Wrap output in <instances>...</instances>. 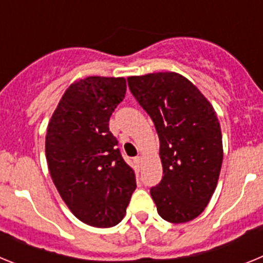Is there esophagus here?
Masks as SVG:
<instances>
[{"label": "esophagus", "instance_id": "34e87169", "mask_svg": "<svg viewBox=\"0 0 263 263\" xmlns=\"http://www.w3.org/2000/svg\"><path fill=\"white\" fill-rule=\"evenodd\" d=\"M134 163H136L137 167H141V164H142V158L141 157L134 158Z\"/></svg>", "mask_w": 263, "mask_h": 263}]
</instances>
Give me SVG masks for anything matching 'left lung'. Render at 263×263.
<instances>
[{"label":"left lung","instance_id":"obj_1","mask_svg":"<svg viewBox=\"0 0 263 263\" xmlns=\"http://www.w3.org/2000/svg\"><path fill=\"white\" fill-rule=\"evenodd\" d=\"M130 92L152 117L159 137L163 178L152 187L166 221H191L204 211L217 185L222 137L211 103L175 72L127 78Z\"/></svg>","mask_w":263,"mask_h":263}]
</instances>
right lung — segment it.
<instances>
[{
	"instance_id": "right-lung-1",
	"label": "right lung",
	"mask_w": 263,
	"mask_h": 263,
	"mask_svg": "<svg viewBox=\"0 0 263 263\" xmlns=\"http://www.w3.org/2000/svg\"><path fill=\"white\" fill-rule=\"evenodd\" d=\"M125 93L124 78L80 79L48 122L46 158L53 184L71 212L90 227L117 225L137 187L109 132V118Z\"/></svg>"
}]
</instances>
